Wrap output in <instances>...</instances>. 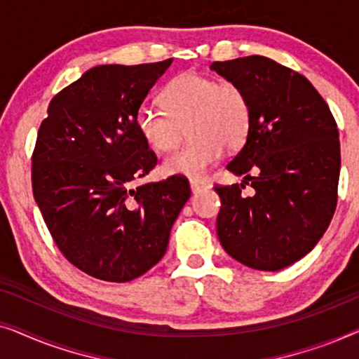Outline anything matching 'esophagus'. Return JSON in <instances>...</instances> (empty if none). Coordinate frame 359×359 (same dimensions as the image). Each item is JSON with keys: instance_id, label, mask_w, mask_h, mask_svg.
Returning a JSON list of instances; mask_svg holds the SVG:
<instances>
[{"instance_id": "1", "label": "esophagus", "mask_w": 359, "mask_h": 359, "mask_svg": "<svg viewBox=\"0 0 359 359\" xmlns=\"http://www.w3.org/2000/svg\"><path fill=\"white\" fill-rule=\"evenodd\" d=\"M189 186H191V191L196 194V193H201V191L208 188V183H205V181L193 178V180H189Z\"/></svg>"}]
</instances>
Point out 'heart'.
<instances>
[{
  "mask_svg": "<svg viewBox=\"0 0 359 359\" xmlns=\"http://www.w3.org/2000/svg\"><path fill=\"white\" fill-rule=\"evenodd\" d=\"M161 102L165 111L142 104L135 112V127L160 154L178 147L188 129L189 144L161 165L166 175L198 178L220 158L224 149L235 151L248 139L252 107L237 83L181 73L161 91Z\"/></svg>",
  "mask_w": 359,
  "mask_h": 359,
  "instance_id": "heart-1",
  "label": "heart"
}]
</instances>
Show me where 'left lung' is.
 <instances>
[{
  "mask_svg": "<svg viewBox=\"0 0 359 359\" xmlns=\"http://www.w3.org/2000/svg\"><path fill=\"white\" fill-rule=\"evenodd\" d=\"M248 96L252 127L227 170L243 183L214 189L217 235L245 266L278 271L316 247L337 208L340 140L325 100L301 73L268 57L214 62ZM250 184L253 196L241 189Z\"/></svg>",
  "mask_w": 359,
  "mask_h": 359,
  "instance_id": "left-lung-1",
  "label": "left lung"
}]
</instances>
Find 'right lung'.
<instances>
[{
	"label": "right lung",
	"mask_w": 359,
	"mask_h": 359,
	"mask_svg": "<svg viewBox=\"0 0 359 359\" xmlns=\"http://www.w3.org/2000/svg\"><path fill=\"white\" fill-rule=\"evenodd\" d=\"M171 62L91 68L52 97L39 127L34 199L63 257L101 281L127 283L155 266L191 196L176 175L132 188L156 165L135 112Z\"/></svg>",
	"instance_id": "1"
}]
</instances>
